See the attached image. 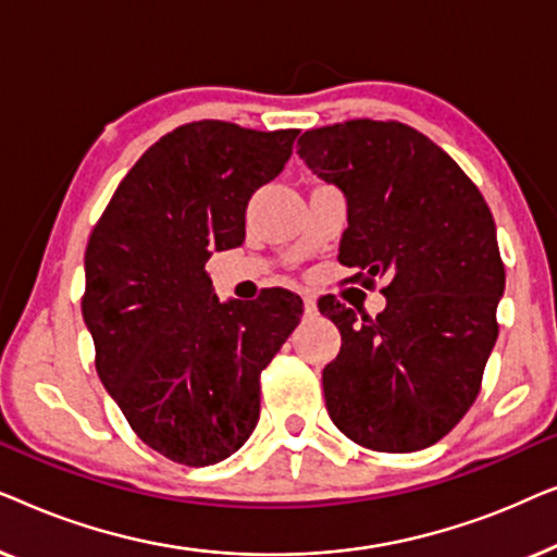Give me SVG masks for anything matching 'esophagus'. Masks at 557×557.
Segmentation results:
<instances>
[{
    "mask_svg": "<svg viewBox=\"0 0 557 557\" xmlns=\"http://www.w3.org/2000/svg\"><path fill=\"white\" fill-rule=\"evenodd\" d=\"M304 311H307L309 317L317 314V301L311 299V296H304Z\"/></svg>",
    "mask_w": 557,
    "mask_h": 557,
    "instance_id": "esophagus-1",
    "label": "esophagus"
}]
</instances>
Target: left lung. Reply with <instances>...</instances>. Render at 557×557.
<instances>
[{
	"label": "left lung",
	"instance_id": "obj_1",
	"mask_svg": "<svg viewBox=\"0 0 557 557\" xmlns=\"http://www.w3.org/2000/svg\"><path fill=\"white\" fill-rule=\"evenodd\" d=\"M304 164L347 202L339 263L385 278V309L357 317L332 296L342 334L322 372L334 425L372 451L436 444L479 393L497 342L505 265L484 197L429 136L357 119L304 132Z\"/></svg>",
	"mask_w": 557,
	"mask_h": 557
}]
</instances>
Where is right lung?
<instances>
[{
	"label": "right lung",
	"instance_id": "add662e5",
	"mask_svg": "<svg viewBox=\"0 0 557 557\" xmlns=\"http://www.w3.org/2000/svg\"><path fill=\"white\" fill-rule=\"evenodd\" d=\"M296 128H174L132 166L86 248L83 322L98 377L144 444L187 467L238 451L261 372L299 324L286 288L220 301L205 263L246 240V208L292 157Z\"/></svg>",
	"mask_w": 557,
	"mask_h": 557
}]
</instances>
